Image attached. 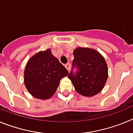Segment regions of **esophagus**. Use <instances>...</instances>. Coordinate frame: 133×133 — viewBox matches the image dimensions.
I'll list each match as a JSON object with an SVG mask.
<instances>
[{
  "instance_id": "esophagus-1",
  "label": "esophagus",
  "mask_w": 133,
  "mask_h": 133,
  "mask_svg": "<svg viewBox=\"0 0 133 133\" xmlns=\"http://www.w3.org/2000/svg\"><path fill=\"white\" fill-rule=\"evenodd\" d=\"M65 67L66 69H67L68 70H70V63H66V64H65Z\"/></svg>"
}]
</instances>
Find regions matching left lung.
<instances>
[{"label":"left lung","mask_w":133,"mask_h":133,"mask_svg":"<svg viewBox=\"0 0 133 133\" xmlns=\"http://www.w3.org/2000/svg\"><path fill=\"white\" fill-rule=\"evenodd\" d=\"M72 69L68 78L75 90L84 97H92L102 90L108 78V68L104 57L89 48H77L73 52ZM75 67L77 70L72 72Z\"/></svg>","instance_id":"8db88e82"}]
</instances>
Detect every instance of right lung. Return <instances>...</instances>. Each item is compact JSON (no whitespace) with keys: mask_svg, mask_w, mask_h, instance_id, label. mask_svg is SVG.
Segmentation results:
<instances>
[{"mask_svg":"<svg viewBox=\"0 0 133 133\" xmlns=\"http://www.w3.org/2000/svg\"><path fill=\"white\" fill-rule=\"evenodd\" d=\"M68 75V70L47 49L37 52L28 61L24 72V84L34 97L48 99L56 92L61 78Z\"/></svg>","mask_w":133,"mask_h":133,"instance_id":"add662e5","label":"right lung"}]
</instances>
